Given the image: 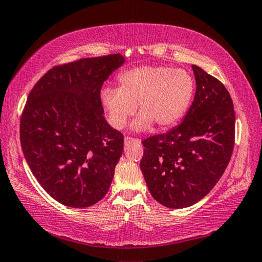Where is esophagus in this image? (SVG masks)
Masks as SVG:
<instances>
[{"instance_id":"34e87169","label":"esophagus","mask_w":262,"mask_h":262,"mask_svg":"<svg viewBox=\"0 0 262 262\" xmlns=\"http://www.w3.org/2000/svg\"><path fill=\"white\" fill-rule=\"evenodd\" d=\"M132 143L140 144V143H141V140L134 139V137H130V136H126V137H125V145H129V144H132Z\"/></svg>"}]
</instances>
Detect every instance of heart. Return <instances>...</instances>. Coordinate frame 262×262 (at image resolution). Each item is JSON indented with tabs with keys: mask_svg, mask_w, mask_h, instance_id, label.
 <instances>
[{
	"mask_svg": "<svg viewBox=\"0 0 262 262\" xmlns=\"http://www.w3.org/2000/svg\"><path fill=\"white\" fill-rule=\"evenodd\" d=\"M118 87L101 90V101L107 120L122 129L137 108L133 122L135 130L144 132L156 123L159 128L173 126L191 103L194 81L191 74L170 66H139L118 75Z\"/></svg>",
	"mask_w": 262,
	"mask_h": 262,
	"instance_id": "b5f03b06",
	"label": "heart"
}]
</instances>
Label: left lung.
Returning <instances> with one entry per match:
<instances>
[{"instance_id": "1", "label": "left lung", "mask_w": 262, "mask_h": 262, "mask_svg": "<svg viewBox=\"0 0 262 262\" xmlns=\"http://www.w3.org/2000/svg\"><path fill=\"white\" fill-rule=\"evenodd\" d=\"M196 95L179 126L142 141L141 169L149 191L169 208L203 199L229 164L235 144L234 104L220 80L192 65Z\"/></svg>"}]
</instances>
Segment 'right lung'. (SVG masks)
<instances>
[{
	"instance_id": "add662e5",
	"label": "right lung",
	"mask_w": 262,
	"mask_h": 262,
	"mask_svg": "<svg viewBox=\"0 0 262 262\" xmlns=\"http://www.w3.org/2000/svg\"><path fill=\"white\" fill-rule=\"evenodd\" d=\"M120 54L54 66L31 90L20 117L23 154L37 182L70 207H88L110 188L122 133L103 116L101 89Z\"/></svg>"
}]
</instances>
